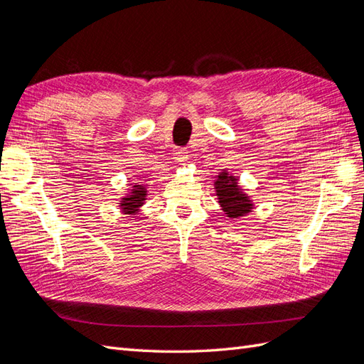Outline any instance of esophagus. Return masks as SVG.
<instances>
[{"label":"esophagus","instance_id":"esophagus-1","mask_svg":"<svg viewBox=\"0 0 364 364\" xmlns=\"http://www.w3.org/2000/svg\"><path fill=\"white\" fill-rule=\"evenodd\" d=\"M173 159H174L176 162H178V164H185L186 161H188V151H186L185 149H178V150H174Z\"/></svg>","mask_w":364,"mask_h":364}]
</instances>
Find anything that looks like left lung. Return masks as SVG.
<instances>
[{
    "label": "left lung",
    "instance_id": "8db88e82",
    "mask_svg": "<svg viewBox=\"0 0 364 364\" xmlns=\"http://www.w3.org/2000/svg\"><path fill=\"white\" fill-rule=\"evenodd\" d=\"M214 190L220 208L229 218L237 220L245 217L255 208L252 196H249L243 186L240 185V179L226 168L215 176Z\"/></svg>",
    "mask_w": 364,
    "mask_h": 364
}]
</instances>
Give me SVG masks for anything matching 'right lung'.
I'll use <instances>...</instances> for the list:
<instances>
[{
    "mask_svg": "<svg viewBox=\"0 0 364 364\" xmlns=\"http://www.w3.org/2000/svg\"><path fill=\"white\" fill-rule=\"evenodd\" d=\"M147 182H135L130 183L126 194H123L118 199L119 213L127 217H138L141 213V208L147 202Z\"/></svg>",
    "mask_w": 364,
    "mask_h": 364,
    "instance_id": "right-lung-1",
    "label": "right lung"
}]
</instances>
